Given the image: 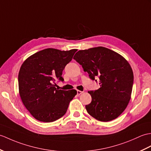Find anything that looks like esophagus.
Returning a JSON list of instances; mask_svg holds the SVG:
<instances>
[{
	"instance_id": "esophagus-1",
	"label": "esophagus",
	"mask_w": 151,
	"mask_h": 151,
	"mask_svg": "<svg viewBox=\"0 0 151 151\" xmlns=\"http://www.w3.org/2000/svg\"><path fill=\"white\" fill-rule=\"evenodd\" d=\"M83 93V91H80V90H77V94H78V95H80V94H81Z\"/></svg>"
}]
</instances>
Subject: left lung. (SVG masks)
Returning <instances> with one entry per match:
<instances>
[{
    "label": "left lung",
    "instance_id": "8db88e82",
    "mask_svg": "<svg viewBox=\"0 0 151 151\" xmlns=\"http://www.w3.org/2000/svg\"><path fill=\"white\" fill-rule=\"evenodd\" d=\"M73 59L87 72L90 79L99 78L100 87L88 93L91 102L86 110L91 116L101 122L118 117L131 99L134 76L130 64L117 52L104 47L80 50Z\"/></svg>",
    "mask_w": 151,
    "mask_h": 151
}]
</instances>
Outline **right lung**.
Instances as JSON below:
<instances>
[{
  "mask_svg": "<svg viewBox=\"0 0 151 151\" xmlns=\"http://www.w3.org/2000/svg\"><path fill=\"white\" fill-rule=\"evenodd\" d=\"M76 51L45 49L27 58L21 66L18 77L20 96L37 120L52 122L65 114L77 92L57 89L54 83L57 80L64 81L63 70Z\"/></svg>",
  "mask_w": 151,
  "mask_h": 151,
  "instance_id": "obj_1",
  "label": "right lung"
}]
</instances>
